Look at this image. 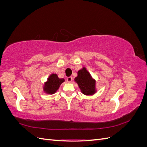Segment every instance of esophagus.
Returning <instances> with one entry per match:
<instances>
[{"label": "esophagus", "instance_id": "34e87169", "mask_svg": "<svg viewBox=\"0 0 147 147\" xmlns=\"http://www.w3.org/2000/svg\"><path fill=\"white\" fill-rule=\"evenodd\" d=\"M67 81L69 83H71L72 82V77H69L67 78Z\"/></svg>", "mask_w": 147, "mask_h": 147}]
</instances>
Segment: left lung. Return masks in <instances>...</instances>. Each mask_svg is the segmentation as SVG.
I'll return each instance as SVG.
<instances>
[{"label":"left lung","instance_id":"1","mask_svg":"<svg viewBox=\"0 0 147 147\" xmlns=\"http://www.w3.org/2000/svg\"><path fill=\"white\" fill-rule=\"evenodd\" d=\"M75 81L84 95H92L96 92V82L93 80L86 69L83 67L78 72V76L75 78Z\"/></svg>","mask_w":147,"mask_h":147}]
</instances>
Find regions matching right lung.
Returning a JSON list of instances; mask_svg holds the SVG:
<instances>
[{
    "instance_id": "add662e5",
    "label": "right lung",
    "mask_w": 147,
    "mask_h": 147,
    "mask_svg": "<svg viewBox=\"0 0 147 147\" xmlns=\"http://www.w3.org/2000/svg\"><path fill=\"white\" fill-rule=\"evenodd\" d=\"M64 82V79L59 78L56 74H51L45 84L44 91L48 94H54Z\"/></svg>"
}]
</instances>
